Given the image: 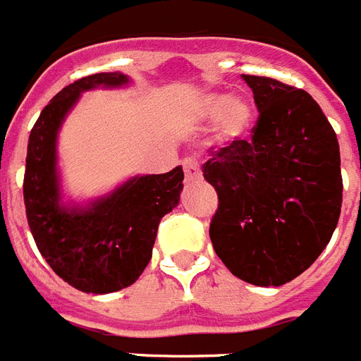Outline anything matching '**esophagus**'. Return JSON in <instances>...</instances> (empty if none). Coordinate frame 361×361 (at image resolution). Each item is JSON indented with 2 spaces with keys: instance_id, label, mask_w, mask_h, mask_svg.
I'll return each instance as SVG.
<instances>
[{
  "instance_id": "34e87169",
  "label": "esophagus",
  "mask_w": 361,
  "mask_h": 361,
  "mask_svg": "<svg viewBox=\"0 0 361 361\" xmlns=\"http://www.w3.org/2000/svg\"><path fill=\"white\" fill-rule=\"evenodd\" d=\"M184 175H186V180H195V178H201V168H199V162L195 159H186L183 162Z\"/></svg>"
}]
</instances>
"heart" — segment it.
<instances>
[{
	"instance_id": "obj_1",
	"label": "heart",
	"mask_w": 361,
	"mask_h": 361,
	"mask_svg": "<svg viewBox=\"0 0 361 361\" xmlns=\"http://www.w3.org/2000/svg\"><path fill=\"white\" fill-rule=\"evenodd\" d=\"M199 116L216 123L219 144H234L245 138L255 120V110L245 97H228L225 94H208L199 103Z\"/></svg>"
}]
</instances>
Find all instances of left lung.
I'll use <instances>...</instances> for the list:
<instances>
[{
    "instance_id": "1",
    "label": "left lung",
    "mask_w": 361,
    "mask_h": 361,
    "mask_svg": "<svg viewBox=\"0 0 361 361\" xmlns=\"http://www.w3.org/2000/svg\"><path fill=\"white\" fill-rule=\"evenodd\" d=\"M241 77L260 116L251 140L217 149L202 164L219 199L210 240L234 276L282 286L305 273L334 234L343 199L339 144L308 92Z\"/></svg>"
}]
</instances>
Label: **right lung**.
Here are the masks:
<instances>
[{
  "instance_id": "1",
  "label": "right lung",
  "mask_w": 361,
  "mask_h": 361,
  "mask_svg": "<svg viewBox=\"0 0 361 361\" xmlns=\"http://www.w3.org/2000/svg\"><path fill=\"white\" fill-rule=\"evenodd\" d=\"M120 71L82 77L62 88L29 134L23 201L31 234L56 275L85 293H112L134 284L147 267L160 219L180 201L184 171L136 175L86 204L62 201L56 138L80 94L121 88Z\"/></svg>"
}]
</instances>
